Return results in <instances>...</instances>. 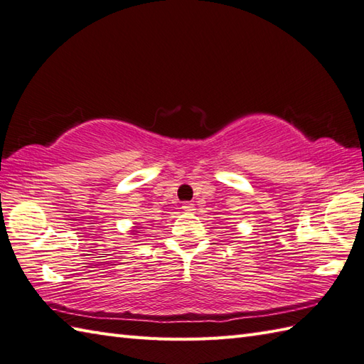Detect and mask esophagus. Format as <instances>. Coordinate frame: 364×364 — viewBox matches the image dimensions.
<instances>
[{
	"mask_svg": "<svg viewBox=\"0 0 364 364\" xmlns=\"http://www.w3.org/2000/svg\"><path fill=\"white\" fill-rule=\"evenodd\" d=\"M182 209L185 210V212H193L195 210V204H191V203H183V205H182Z\"/></svg>",
	"mask_w": 364,
	"mask_h": 364,
	"instance_id": "1",
	"label": "esophagus"
}]
</instances>
